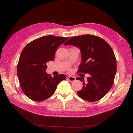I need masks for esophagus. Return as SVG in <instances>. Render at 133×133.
<instances>
[{"label":"esophagus","mask_w":133,"mask_h":133,"mask_svg":"<svg viewBox=\"0 0 133 133\" xmlns=\"http://www.w3.org/2000/svg\"><path fill=\"white\" fill-rule=\"evenodd\" d=\"M67 80L71 82H73L75 80V78L74 77H73V76H67Z\"/></svg>","instance_id":"34e87169"}]
</instances>
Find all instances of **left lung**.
Returning a JSON list of instances; mask_svg holds the SVG:
<instances>
[{"label":"left lung","instance_id":"1","mask_svg":"<svg viewBox=\"0 0 133 133\" xmlns=\"http://www.w3.org/2000/svg\"><path fill=\"white\" fill-rule=\"evenodd\" d=\"M68 45L80 50L82 62L78 73L90 75L87 83L82 77L76 78L83 82L78 95L89 102L99 100L109 92L114 83L116 60L112 48L103 39L90 34L71 37L64 44Z\"/></svg>","mask_w":133,"mask_h":133}]
</instances>
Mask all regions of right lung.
Wrapping results in <instances>:
<instances>
[{"label":"right lung","instance_id":"add662e5","mask_svg":"<svg viewBox=\"0 0 133 133\" xmlns=\"http://www.w3.org/2000/svg\"><path fill=\"white\" fill-rule=\"evenodd\" d=\"M69 38L47 36L28 44L21 53L17 65L20 86L24 94L33 101H42L51 97L59 83L66 80L64 74L46 73L47 63L53 61L59 46Z\"/></svg>","mask_w":133,"mask_h":133}]
</instances>
